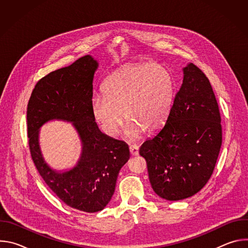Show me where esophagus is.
<instances>
[{
  "mask_svg": "<svg viewBox=\"0 0 248 248\" xmlns=\"http://www.w3.org/2000/svg\"><path fill=\"white\" fill-rule=\"evenodd\" d=\"M129 151L131 156H137L138 155V146L136 144L129 146Z\"/></svg>",
  "mask_w": 248,
  "mask_h": 248,
  "instance_id": "1",
  "label": "esophagus"
}]
</instances>
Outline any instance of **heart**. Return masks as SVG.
Returning a JSON list of instances; mask_svg holds the SVG:
<instances>
[{
  "label": "heart",
  "mask_w": 248,
  "mask_h": 248,
  "mask_svg": "<svg viewBox=\"0 0 248 248\" xmlns=\"http://www.w3.org/2000/svg\"><path fill=\"white\" fill-rule=\"evenodd\" d=\"M104 97L91 101V112L103 131L115 136L126 121L125 135L138 138L152 133L167 121L175 97L170 70L159 63L128 64L105 79Z\"/></svg>",
  "instance_id": "b5f03b06"
}]
</instances>
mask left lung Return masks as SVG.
<instances>
[{"label": "left lung", "mask_w": 248, "mask_h": 248, "mask_svg": "<svg viewBox=\"0 0 248 248\" xmlns=\"http://www.w3.org/2000/svg\"><path fill=\"white\" fill-rule=\"evenodd\" d=\"M165 124L139 149L155 193L169 201L200 191L213 173L222 146L218 103L209 79L189 62Z\"/></svg>", "instance_id": "left-lung-1"}]
</instances>
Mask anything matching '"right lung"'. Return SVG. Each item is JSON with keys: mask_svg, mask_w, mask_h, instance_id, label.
<instances>
[{"mask_svg": "<svg viewBox=\"0 0 248 248\" xmlns=\"http://www.w3.org/2000/svg\"><path fill=\"white\" fill-rule=\"evenodd\" d=\"M99 62L90 55L49 74L35 85L27 106V133L32 160L54 193L69 207L94 213L110 202L118 174L129 159L124 141L103 133L93 118V79ZM70 122L82 142L73 168L57 171L45 161L40 128L48 121Z\"/></svg>", "mask_w": 248, "mask_h": 248, "instance_id": "add662e5", "label": "right lung"}]
</instances>
